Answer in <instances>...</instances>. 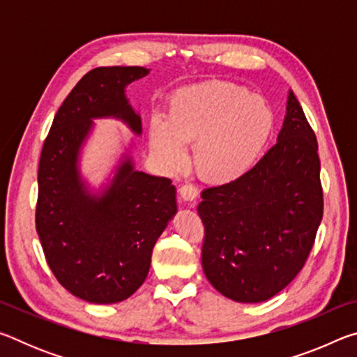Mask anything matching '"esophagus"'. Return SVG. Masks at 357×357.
Returning a JSON list of instances; mask_svg holds the SVG:
<instances>
[{"mask_svg": "<svg viewBox=\"0 0 357 357\" xmlns=\"http://www.w3.org/2000/svg\"><path fill=\"white\" fill-rule=\"evenodd\" d=\"M179 195L184 202H193V200H197V197H198V189L192 184H184L179 187Z\"/></svg>", "mask_w": 357, "mask_h": 357, "instance_id": "34e87169", "label": "esophagus"}]
</instances>
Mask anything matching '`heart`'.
I'll return each mask as SVG.
<instances>
[{"mask_svg": "<svg viewBox=\"0 0 357 357\" xmlns=\"http://www.w3.org/2000/svg\"><path fill=\"white\" fill-rule=\"evenodd\" d=\"M273 130L274 112L263 98L231 82H206L178 89L165 118L149 119L148 137L165 170H183L185 144H193L198 176L225 185L257 165Z\"/></svg>", "mask_w": 357, "mask_h": 357, "instance_id": "heart-1", "label": "heart"}]
</instances>
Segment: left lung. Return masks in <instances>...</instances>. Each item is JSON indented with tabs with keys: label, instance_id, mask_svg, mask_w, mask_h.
Wrapping results in <instances>:
<instances>
[{
	"label": "left lung",
	"instance_id": "8db88e82",
	"mask_svg": "<svg viewBox=\"0 0 357 357\" xmlns=\"http://www.w3.org/2000/svg\"><path fill=\"white\" fill-rule=\"evenodd\" d=\"M318 143L289 89L277 143L236 183L202 192V264L225 298L257 304L304 266L323 219Z\"/></svg>",
	"mask_w": 357,
	"mask_h": 357
}]
</instances>
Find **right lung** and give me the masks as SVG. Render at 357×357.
I'll return each mask as SVG.
<instances>
[{
	"label": "right lung",
	"instance_id": "obj_1",
	"mask_svg": "<svg viewBox=\"0 0 357 357\" xmlns=\"http://www.w3.org/2000/svg\"><path fill=\"white\" fill-rule=\"evenodd\" d=\"M149 70H89L59 107L42 148L36 208L42 249L58 282L93 304L121 302L142 287L155 241L178 211L172 181L135 168L134 142L123 148L104 183L93 185L82 173L96 119L121 121L142 135V118L126 88Z\"/></svg>",
	"mask_w": 357,
	"mask_h": 357
}]
</instances>
